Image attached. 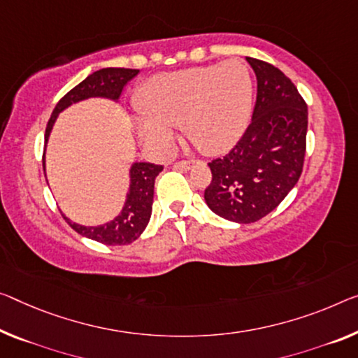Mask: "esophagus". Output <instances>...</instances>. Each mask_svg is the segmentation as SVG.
<instances>
[{"label":"esophagus","instance_id":"34e87169","mask_svg":"<svg viewBox=\"0 0 358 358\" xmlns=\"http://www.w3.org/2000/svg\"><path fill=\"white\" fill-rule=\"evenodd\" d=\"M194 163H195V160H180L178 163H174V168L176 169H190Z\"/></svg>","mask_w":358,"mask_h":358}]
</instances>
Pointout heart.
Here are the masks:
<instances>
[{
    "label": "heart",
    "instance_id": "obj_1",
    "mask_svg": "<svg viewBox=\"0 0 358 358\" xmlns=\"http://www.w3.org/2000/svg\"><path fill=\"white\" fill-rule=\"evenodd\" d=\"M141 115L134 124L141 141L157 152H168L174 128L203 152L234 144L250 123L252 78L241 60L192 67L147 80L137 92Z\"/></svg>",
    "mask_w": 358,
    "mask_h": 358
}]
</instances>
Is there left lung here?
<instances>
[{
  "mask_svg": "<svg viewBox=\"0 0 358 358\" xmlns=\"http://www.w3.org/2000/svg\"><path fill=\"white\" fill-rule=\"evenodd\" d=\"M257 78L252 120L236 145L210 164L205 200L227 221L251 224L273 211L301 178L307 103L282 70L246 57Z\"/></svg>",
  "mask_w": 358,
  "mask_h": 358,
  "instance_id": "1",
  "label": "left lung"
}]
</instances>
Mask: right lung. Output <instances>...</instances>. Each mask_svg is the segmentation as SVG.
Here are the masks:
<instances>
[{
    "label": "right lung",
    "mask_w": 358,
    "mask_h": 358,
    "mask_svg": "<svg viewBox=\"0 0 358 358\" xmlns=\"http://www.w3.org/2000/svg\"><path fill=\"white\" fill-rule=\"evenodd\" d=\"M139 73V70L134 69H102L91 73L86 80L76 85L73 90H70L60 101L57 102L56 108L52 110L51 118H49L46 126L45 142H48L49 133H51L52 124L56 122V117L62 112L64 108L75 102L83 101L87 97H110L117 101L122 94L124 85L129 80ZM43 169H45V160H43ZM162 164L153 163H134L131 166L129 178V194L126 198V203L122 213L113 219L112 222H107L97 227H86L69 221H65L75 232L86 236V238L96 240L103 245H128L133 243L144 232L152 214V203H153V185H155V178L162 173Z\"/></svg>",
    "instance_id": "obj_1"
}]
</instances>
